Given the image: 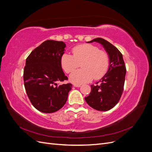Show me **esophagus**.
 I'll return each mask as SVG.
<instances>
[{
  "instance_id": "obj_1",
  "label": "esophagus",
  "mask_w": 152,
  "mask_h": 152,
  "mask_svg": "<svg viewBox=\"0 0 152 152\" xmlns=\"http://www.w3.org/2000/svg\"><path fill=\"white\" fill-rule=\"evenodd\" d=\"M73 86L75 87H80L81 86L80 84H73Z\"/></svg>"
}]
</instances>
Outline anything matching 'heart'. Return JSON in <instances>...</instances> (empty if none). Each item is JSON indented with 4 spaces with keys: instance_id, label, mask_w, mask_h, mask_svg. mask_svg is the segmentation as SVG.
<instances>
[{
    "instance_id": "obj_1",
    "label": "heart",
    "mask_w": 152,
    "mask_h": 152,
    "mask_svg": "<svg viewBox=\"0 0 152 152\" xmlns=\"http://www.w3.org/2000/svg\"><path fill=\"white\" fill-rule=\"evenodd\" d=\"M73 55L65 53L61 57V65L66 73H70L82 62V69L73 71L70 80L76 84L98 80L104 75L109 66L107 53L93 44H81L72 49Z\"/></svg>"
}]
</instances>
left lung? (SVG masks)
Wrapping results in <instances>:
<instances>
[{
	"mask_svg": "<svg viewBox=\"0 0 152 152\" xmlns=\"http://www.w3.org/2000/svg\"><path fill=\"white\" fill-rule=\"evenodd\" d=\"M93 42L102 45L108 56L109 66L107 72L98 82L100 84L91 86V91L85 100L96 110L108 111L117 104L121 97L126 74V65L121 53L108 41L98 37L87 42Z\"/></svg>",
	"mask_w": 152,
	"mask_h": 152,
	"instance_id": "1",
	"label": "left lung"
}]
</instances>
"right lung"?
<instances>
[{"instance_id":"obj_1","label":"right lung","mask_w":152,"mask_h":152,"mask_svg":"<svg viewBox=\"0 0 152 152\" xmlns=\"http://www.w3.org/2000/svg\"><path fill=\"white\" fill-rule=\"evenodd\" d=\"M66 44L48 40L36 48L26 59L23 80L28 97L42 113H54L66 102L71 84H59L68 78L61 65Z\"/></svg>"}]
</instances>
